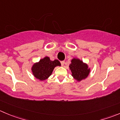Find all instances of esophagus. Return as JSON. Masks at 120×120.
I'll list each match as a JSON object with an SVG mask.
<instances>
[{
  "label": "esophagus",
  "instance_id": "obj_1",
  "mask_svg": "<svg viewBox=\"0 0 120 120\" xmlns=\"http://www.w3.org/2000/svg\"><path fill=\"white\" fill-rule=\"evenodd\" d=\"M64 61H61V66H64Z\"/></svg>",
  "mask_w": 120,
  "mask_h": 120
}]
</instances>
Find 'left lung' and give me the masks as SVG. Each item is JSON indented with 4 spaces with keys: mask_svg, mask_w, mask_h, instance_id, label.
<instances>
[{
    "mask_svg": "<svg viewBox=\"0 0 120 120\" xmlns=\"http://www.w3.org/2000/svg\"><path fill=\"white\" fill-rule=\"evenodd\" d=\"M69 67L72 73V76L78 81L87 78L90 71V68H88L87 64L75 58L72 59Z\"/></svg>",
    "mask_w": 120,
    "mask_h": 120,
    "instance_id": "1",
    "label": "left lung"
}]
</instances>
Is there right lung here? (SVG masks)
Masks as SVG:
<instances>
[{
  "label": "right lung",
  "instance_id": "1",
  "mask_svg": "<svg viewBox=\"0 0 120 120\" xmlns=\"http://www.w3.org/2000/svg\"><path fill=\"white\" fill-rule=\"evenodd\" d=\"M58 66H61L59 60L52 61L49 57L46 56L40 60L38 63H34L32 67V71L36 79L43 81L48 79L52 74L54 67Z\"/></svg>",
  "mask_w": 120,
  "mask_h": 120
}]
</instances>
